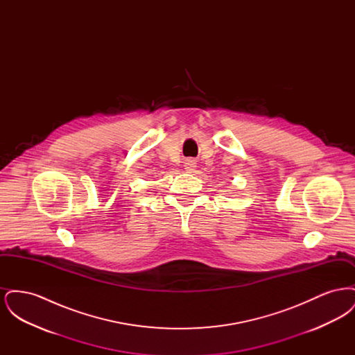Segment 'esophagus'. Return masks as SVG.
Here are the masks:
<instances>
[{
    "label": "esophagus",
    "mask_w": 355,
    "mask_h": 355,
    "mask_svg": "<svg viewBox=\"0 0 355 355\" xmlns=\"http://www.w3.org/2000/svg\"><path fill=\"white\" fill-rule=\"evenodd\" d=\"M194 168H196V161H194V159H186L185 169L187 170V171H191Z\"/></svg>",
    "instance_id": "34e87169"
}]
</instances>
